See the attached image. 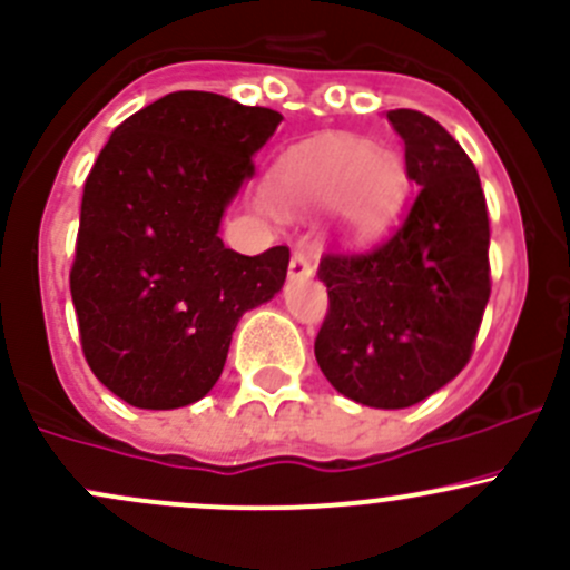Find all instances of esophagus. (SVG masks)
I'll return each instance as SVG.
<instances>
[{
  "instance_id": "1",
  "label": "esophagus",
  "mask_w": 570,
  "mask_h": 570,
  "mask_svg": "<svg viewBox=\"0 0 570 570\" xmlns=\"http://www.w3.org/2000/svg\"><path fill=\"white\" fill-rule=\"evenodd\" d=\"M314 275V259L305 250H295L289 262V278L292 281H308Z\"/></svg>"
}]
</instances>
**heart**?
<instances>
[{
	"instance_id": "obj_1",
	"label": "heart",
	"mask_w": 570,
	"mask_h": 570,
	"mask_svg": "<svg viewBox=\"0 0 570 570\" xmlns=\"http://www.w3.org/2000/svg\"><path fill=\"white\" fill-rule=\"evenodd\" d=\"M275 205L289 213L331 207L350 239L374 237L404 202L406 169L387 149L352 136H320L286 149L269 177Z\"/></svg>"
}]
</instances>
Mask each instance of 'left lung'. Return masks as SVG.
Listing matches in <instances>:
<instances>
[{
  "mask_svg": "<svg viewBox=\"0 0 570 570\" xmlns=\"http://www.w3.org/2000/svg\"><path fill=\"white\" fill-rule=\"evenodd\" d=\"M387 119L423 188L385 243L322 256L331 308L314 355L341 395L404 410L470 361L491 292L489 213L475 166L440 122L412 109Z\"/></svg>",
  "mask_w": 570,
  "mask_h": 570,
  "instance_id": "left-lung-1",
  "label": "left lung"
}]
</instances>
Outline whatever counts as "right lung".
I'll return each mask as SVG.
<instances>
[{"label": "right lung", "mask_w": 570, "mask_h": 570, "mask_svg": "<svg viewBox=\"0 0 570 570\" xmlns=\"http://www.w3.org/2000/svg\"><path fill=\"white\" fill-rule=\"evenodd\" d=\"M281 114L183 89L125 119L83 183L70 269L92 374L139 410L218 382L239 316L273 301L289 248L243 256L218 237Z\"/></svg>", "instance_id": "right-lung-1"}]
</instances>
